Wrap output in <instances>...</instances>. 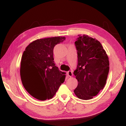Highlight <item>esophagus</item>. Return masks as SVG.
<instances>
[{
	"instance_id": "obj_1",
	"label": "esophagus",
	"mask_w": 126,
	"mask_h": 126,
	"mask_svg": "<svg viewBox=\"0 0 126 126\" xmlns=\"http://www.w3.org/2000/svg\"><path fill=\"white\" fill-rule=\"evenodd\" d=\"M67 75H68L69 77H72V76H73V73H72V71L69 70V71H68V72H67Z\"/></svg>"
}]
</instances>
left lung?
<instances>
[{"mask_svg":"<svg viewBox=\"0 0 126 126\" xmlns=\"http://www.w3.org/2000/svg\"><path fill=\"white\" fill-rule=\"evenodd\" d=\"M75 43L78 64L74 75L78 85L76 96L89 100L104 88L109 73V58L99 41L87 35H78Z\"/></svg>","mask_w":126,"mask_h":126,"instance_id":"obj_1","label":"left lung"}]
</instances>
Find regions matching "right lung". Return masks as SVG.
<instances>
[{
	"label": "right lung",
	"mask_w": 126,
	"mask_h": 126,
	"mask_svg": "<svg viewBox=\"0 0 126 126\" xmlns=\"http://www.w3.org/2000/svg\"><path fill=\"white\" fill-rule=\"evenodd\" d=\"M65 37L38 39L30 43L22 54L20 75L24 88L39 100L53 97L65 81L64 72L54 63L53 49Z\"/></svg>",
	"instance_id": "obj_1"
}]
</instances>
